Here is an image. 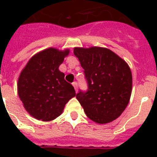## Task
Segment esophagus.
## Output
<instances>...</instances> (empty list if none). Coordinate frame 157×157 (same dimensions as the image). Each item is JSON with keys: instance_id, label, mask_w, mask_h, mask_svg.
Masks as SVG:
<instances>
[{"instance_id": "obj_1", "label": "esophagus", "mask_w": 157, "mask_h": 157, "mask_svg": "<svg viewBox=\"0 0 157 157\" xmlns=\"http://www.w3.org/2000/svg\"><path fill=\"white\" fill-rule=\"evenodd\" d=\"M72 85H73V86H74L75 92H78V83L76 82H74L72 83Z\"/></svg>"}]
</instances>
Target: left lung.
<instances>
[{"label": "left lung", "instance_id": "left-lung-1", "mask_svg": "<svg viewBox=\"0 0 157 157\" xmlns=\"http://www.w3.org/2000/svg\"><path fill=\"white\" fill-rule=\"evenodd\" d=\"M84 69L86 92L76 98L87 117L100 124L116 120L125 110L132 90V74L127 62L112 50L102 47L74 48Z\"/></svg>", "mask_w": 157, "mask_h": 157}]
</instances>
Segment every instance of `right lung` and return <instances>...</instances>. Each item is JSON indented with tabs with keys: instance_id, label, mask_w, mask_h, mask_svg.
Instances as JSON below:
<instances>
[{
	"instance_id": "1",
	"label": "right lung",
	"mask_w": 157,
	"mask_h": 157,
	"mask_svg": "<svg viewBox=\"0 0 157 157\" xmlns=\"http://www.w3.org/2000/svg\"><path fill=\"white\" fill-rule=\"evenodd\" d=\"M68 48H48L32 56L19 75L17 91L24 109L32 117L48 122L62 114L65 105L75 96L73 86L65 81L59 65Z\"/></svg>"
}]
</instances>
